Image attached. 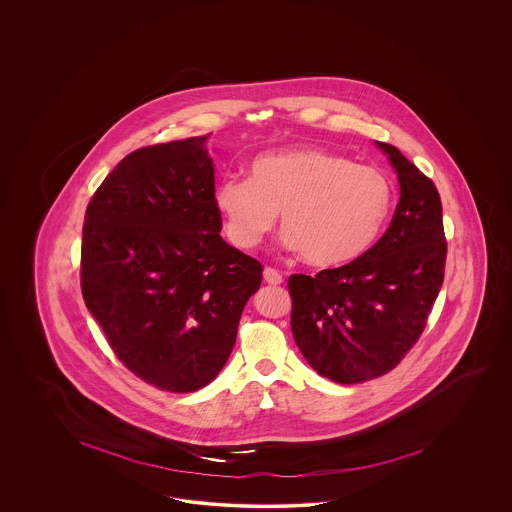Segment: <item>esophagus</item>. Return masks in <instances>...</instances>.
<instances>
[{
    "label": "esophagus",
    "instance_id": "obj_1",
    "mask_svg": "<svg viewBox=\"0 0 512 512\" xmlns=\"http://www.w3.org/2000/svg\"><path fill=\"white\" fill-rule=\"evenodd\" d=\"M263 278L268 285H279L283 281V276L274 268H264Z\"/></svg>",
    "mask_w": 512,
    "mask_h": 512
}]
</instances>
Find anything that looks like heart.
I'll return each mask as SVG.
<instances>
[{
    "mask_svg": "<svg viewBox=\"0 0 512 512\" xmlns=\"http://www.w3.org/2000/svg\"><path fill=\"white\" fill-rule=\"evenodd\" d=\"M223 231L234 248H255L276 216L281 244L311 266L351 263L372 248L392 206L387 176L319 148L257 157L249 178L225 176L214 191Z\"/></svg>",
    "mask_w": 512,
    "mask_h": 512,
    "instance_id": "1",
    "label": "heart"
}]
</instances>
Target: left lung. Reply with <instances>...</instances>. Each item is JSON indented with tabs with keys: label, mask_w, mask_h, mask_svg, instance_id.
Listing matches in <instances>:
<instances>
[{
	"label": "left lung",
	"mask_w": 512,
	"mask_h": 512,
	"mask_svg": "<svg viewBox=\"0 0 512 512\" xmlns=\"http://www.w3.org/2000/svg\"><path fill=\"white\" fill-rule=\"evenodd\" d=\"M400 202L379 242L340 268L289 278L291 330L326 379L353 385L390 372L419 340L445 276L443 208L434 182L385 142Z\"/></svg>",
	"instance_id": "1"
}]
</instances>
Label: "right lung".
Segmentation results:
<instances>
[{"label":"right lung","instance_id":"1","mask_svg":"<svg viewBox=\"0 0 512 512\" xmlns=\"http://www.w3.org/2000/svg\"><path fill=\"white\" fill-rule=\"evenodd\" d=\"M208 137L135 150L88 204L80 285L110 347L146 383L206 387L233 353L263 266L229 246Z\"/></svg>","mask_w":512,"mask_h":512}]
</instances>
